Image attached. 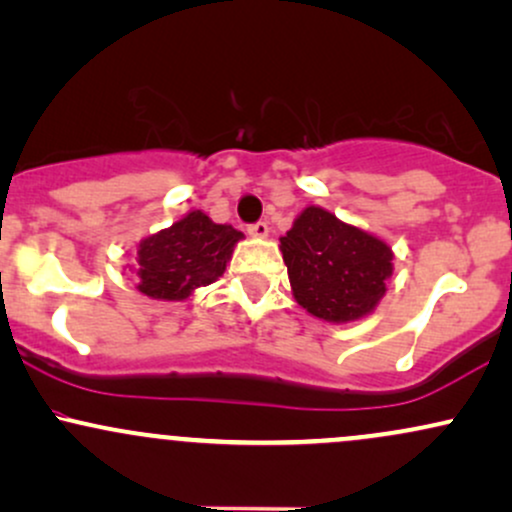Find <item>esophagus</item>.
<instances>
[{
	"label": "esophagus",
	"instance_id": "34e87169",
	"mask_svg": "<svg viewBox=\"0 0 512 512\" xmlns=\"http://www.w3.org/2000/svg\"><path fill=\"white\" fill-rule=\"evenodd\" d=\"M248 236L250 238H267L269 236V226L264 221H257L248 226Z\"/></svg>",
	"mask_w": 512,
	"mask_h": 512
}]
</instances>
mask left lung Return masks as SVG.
Here are the masks:
<instances>
[{
    "mask_svg": "<svg viewBox=\"0 0 512 512\" xmlns=\"http://www.w3.org/2000/svg\"><path fill=\"white\" fill-rule=\"evenodd\" d=\"M279 240L293 298L305 313L346 325L370 315L383 301L395 269V255L383 238L322 207H305Z\"/></svg>",
    "mask_w": 512,
    "mask_h": 512,
    "instance_id": "obj_1",
    "label": "left lung"
}]
</instances>
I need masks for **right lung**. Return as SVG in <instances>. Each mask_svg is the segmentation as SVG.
<instances>
[{
	"mask_svg": "<svg viewBox=\"0 0 512 512\" xmlns=\"http://www.w3.org/2000/svg\"><path fill=\"white\" fill-rule=\"evenodd\" d=\"M243 233L228 223H214L192 209L173 226L137 245V291L154 301H185L226 272Z\"/></svg>",
	"mask_w": 512,
	"mask_h": 512,
	"instance_id": "add662e5",
	"label": "right lung"
}]
</instances>
